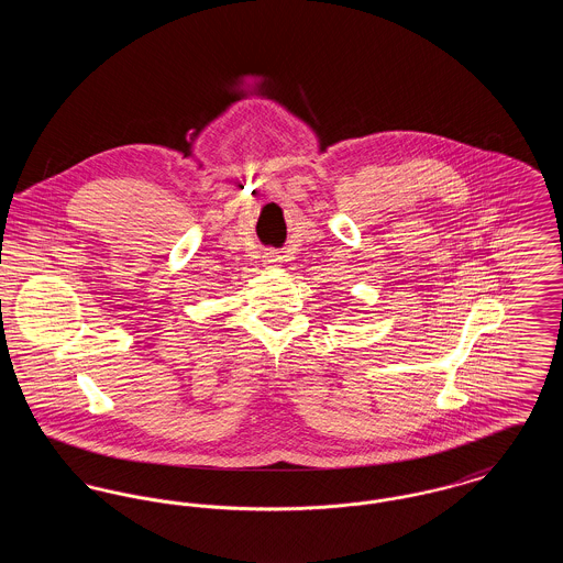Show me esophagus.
<instances>
[{"instance_id": "obj_1", "label": "esophagus", "mask_w": 563, "mask_h": 563, "mask_svg": "<svg viewBox=\"0 0 563 563\" xmlns=\"http://www.w3.org/2000/svg\"><path fill=\"white\" fill-rule=\"evenodd\" d=\"M264 257H266V262H268V264H276V262H280V255H278L276 251H268Z\"/></svg>"}]
</instances>
